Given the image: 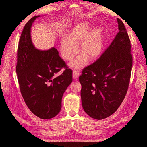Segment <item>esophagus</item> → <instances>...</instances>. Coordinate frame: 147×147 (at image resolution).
Masks as SVG:
<instances>
[{
  "instance_id": "34e87169",
  "label": "esophagus",
  "mask_w": 147,
  "mask_h": 147,
  "mask_svg": "<svg viewBox=\"0 0 147 147\" xmlns=\"http://www.w3.org/2000/svg\"><path fill=\"white\" fill-rule=\"evenodd\" d=\"M79 75H80V73L78 72V71H74L72 77L74 80L78 79V78L79 77Z\"/></svg>"
}]
</instances>
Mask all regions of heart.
<instances>
[{
    "mask_svg": "<svg viewBox=\"0 0 147 147\" xmlns=\"http://www.w3.org/2000/svg\"><path fill=\"white\" fill-rule=\"evenodd\" d=\"M91 25L83 21L70 30L69 38H63L61 42V53L66 61H71L78 53V46L81 55L69 64L71 68L81 69L86 65L88 58L94 61L100 55L104 46V38L100 28L91 30Z\"/></svg>",
    "mask_w": 147,
    "mask_h": 147,
    "instance_id": "heart-1",
    "label": "heart"
}]
</instances>
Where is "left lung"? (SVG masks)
Returning a JSON list of instances; mask_svg holds the SVG:
<instances>
[{
  "label": "left lung",
  "mask_w": 147,
  "mask_h": 147,
  "mask_svg": "<svg viewBox=\"0 0 147 147\" xmlns=\"http://www.w3.org/2000/svg\"><path fill=\"white\" fill-rule=\"evenodd\" d=\"M119 32L95 63L84 68L79 77L83 110L96 119L107 118L122 103L129 84L132 65L131 42L122 21Z\"/></svg>",
  "instance_id": "1"
}]
</instances>
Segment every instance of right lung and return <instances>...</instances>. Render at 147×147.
<instances>
[{
	"label": "right lung",
	"instance_id": "1",
	"mask_svg": "<svg viewBox=\"0 0 147 147\" xmlns=\"http://www.w3.org/2000/svg\"><path fill=\"white\" fill-rule=\"evenodd\" d=\"M40 16L32 17L24 26L18 48L16 72L26 104L37 117L48 119L59 113L63 94L72 82V70L55 47L40 50L34 45L31 27ZM63 67V73L54 78Z\"/></svg>",
	"mask_w": 147,
	"mask_h": 147
}]
</instances>
